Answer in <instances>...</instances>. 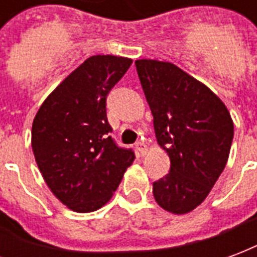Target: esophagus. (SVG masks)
<instances>
[{"instance_id":"esophagus-1","label":"esophagus","mask_w":257,"mask_h":257,"mask_svg":"<svg viewBox=\"0 0 257 257\" xmlns=\"http://www.w3.org/2000/svg\"><path fill=\"white\" fill-rule=\"evenodd\" d=\"M136 149H137V152H138V153L141 155V156H144V155L147 153V145H145V144H144L142 141L137 142Z\"/></svg>"}]
</instances>
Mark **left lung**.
<instances>
[{"label": "left lung", "instance_id": "8db88e82", "mask_svg": "<svg viewBox=\"0 0 257 257\" xmlns=\"http://www.w3.org/2000/svg\"><path fill=\"white\" fill-rule=\"evenodd\" d=\"M136 67L157 144L171 162L167 175L153 182L155 200L168 212H190L226 167L234 136L231 116L218 95L177 65L137 60Z\"/></svg>", "mask_w": 257, "mask_h": 257}]
</instances>
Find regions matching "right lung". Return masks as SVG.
I'll list each match as a JSON object with an SVG mask.
<instances>
[{
  "label": "right lung",
  "instance_id": "1",
  "mask_svg": "<svg viewBox=\"0 0 257 257\" xmlns=\"http://www.w3.org/2000/svg\"><path fill=\"white\" fill-rule=\"evenodd\" d=\"M133 60L91 56L44 101L31 130L35 162L60 201L91 212L109 201L134 162L133 149L110 137L106 95Z\"/></svg>",
  "mask_w": 257,
  "mask_h": 257
}]
</instances>
